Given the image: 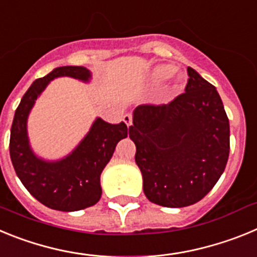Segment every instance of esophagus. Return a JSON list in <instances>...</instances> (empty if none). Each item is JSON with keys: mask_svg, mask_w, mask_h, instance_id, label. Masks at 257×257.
I'll use <instances>...</instances> for the list:
<instances>
[{"mask_svg": "<svg viewBox=\"0 0 257 257\" xmlns=\"http://www.w3.org/2000/svg\"><path fill=\"white\" fill-rule=\"evenodd\" d=\"M123 122L127 124V127H130L133 124V115L131 114H124L123 115Z\"/></svg>", "mask_w": 257, "mask_h": 257, "instance_id": "1", "label": "esophagus"}]
</instances>
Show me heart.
<instances>
[{
  "instance_id": "obj_1",
  "label": "heart",
  "mask_w": 257,
  "mask_h": 257,
  "mask_svg": "<svg viewBox=\"0 0 257 257\" xmlns=\"http://www.w3.org/2000/svg\"><path fill=\"white\" fill-rule=\"evenodd\" d=\"M174 73H175V67H172V65H169V64H165L156 68L153 77L157 82H163V81H166V79H169Z\"/></svg>"
}]
</instances>
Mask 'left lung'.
Returning <instances> with one entry per match:
<instances>
[{
    "label": "left lung",
    "instance_id": "obj_1",
    "mask_svg": "<svg viewBox=\"0 0 257 257\" xmlns=\"http://www.w3.org/2000/svg\"><path fill=\"white\" fill-rule=\"evenodd\" d=\"M185 92L167 104L134 112L130 139L145 196L156 205L185 207L217 183L229 157V119L216 88L188 67Z\"/></svg>",
    "mask_w": 257,
    "mask_h": 257
}]
</instances>
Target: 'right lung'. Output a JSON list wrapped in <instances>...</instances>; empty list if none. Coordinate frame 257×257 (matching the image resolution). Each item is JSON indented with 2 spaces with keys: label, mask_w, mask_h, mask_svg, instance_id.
Masks as SVG:
<instances>
[{
  "label": "right lung",
  "mask_w": 257,
  "mask_h": 257,
  "mask_svg": "<svg viewBox=\"0 0 257 257\" xmlns=\"http://www.w3.org/2000/svg\"><path fill=\"white\" fill-rule=\"evenodd\" d=\"M69 76L88 81L83 67H59L36 79L15 110L10 134V157L23 185L42 205L58 211H78L94 206L101 197L100 175L114 153L115 145L127 138L124 122L110 124L97 118L81 144L64 160L45 162L33 154L27 136V118L38 95L55 77Z\"/></svg>",
  "instance_id": "1"
}]
</instances>
